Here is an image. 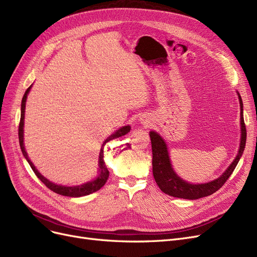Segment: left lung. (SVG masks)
Wrapping results in <instances>:
<instances>
[{"instance_id":"left-lung-1","label":"left lung","mask_w":257,"mask_h":257,"mask_svg":"<svg viewBox=\"0 0 257 257\" xmlns=\"http://www.w3.org/2000/svg\"><path fill=\"white\" fill-rule=\"evenodd\" d=\"M239 96L240 102V116H241V140H240V147L238 155L228 169L223 173V175L218 179L210 181V183L202 185H192L178 177L175 172L172 169V164L169 158L168 148L165 145L162 138L156 134L155 131H151V141L153 150V174L157 185L161 189V191L165 194H169L174 197L186 198V200H197L204 196H208L216 191L226 183L228 177L234 172L239 159L244 151L245 141H246V130L243 120V104L242 99Z\"/></svg>"}]
</instances>
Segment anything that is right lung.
Wrapping results in <instances>:
<instances>
[{"mask_svg": "<svg viewBox=\"0 0 257 257\" xmlns=\"http://www.w3.org/2000/svg\"><path fill=\"white\" fill-rule=\"evenodd\" d=\"M30 88L31 86L26 90V93L23 95L22 98V102H21V117H20V122H19V130H18V135H19V143H20V147H21V152L23 154V156L26 157V159L28 160L29 164L31 165V168L33 170V172L35 173V175L43 181L45 184L46 187H48L50 190H52L53 192L57 193V194H61L64 196H71V197H79V196H84V195H88L93 192L98 191L99 189L101 187L104 186V184L106 183L107 178H109V171H107L104 161H103V146L106 142H109V141L113 140V139H116L119 138L121 136H125L126 134L130 131V126H125L120 129H118L116 132H114V134L107 138L104 142L103 145L101 147V151H100V155H99V175L95 180L92 181H88L86 184L83 185H80V186H74V187H65V186H60V185H55L51 181H49L48 179H46L41 174L36 170V168L34 167V164L31 162V160L29 159L28 154L24 150V144H23V123H24V109H26V101H27V97L28 94L30 92Z\"/></svg>", "mask_w": 257, "mask_h": 257, "instance_id": "right-lung-1", "label": "right lung"}]
</instances>
